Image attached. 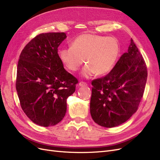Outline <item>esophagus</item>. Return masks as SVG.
I'll use <instances>...</instances> for the list:
<instances>
[{
    "label": "esophagus",
    "instance_id": "34e87169",
    "mask_svg": "<svg viewBox=\"0 0 160 160\" xmlns=\"http://www.w3.org/2000/svg\"><path fill=\"white\" fill-rule=\"evenodd\" d=\"M87 85H88V84L85 83V82H80V83H79V87H84V86H87Z\"/></svg>",
    "mask_w": 160,
    "mask_h": 160
}]
</instances>
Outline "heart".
<instances>
[{
  "mask_svg": "<svg viewBox=\"0 0 160 160\" xmlns=\"http://www.w3.org/2000/svg\"><path fill=\"white\" fill-rule=\"evenodd\" d=\"M119 47L118 41L111 37L95 34H83L71 42V47L59 51L62 64L71 71H76L85 62L81 74L85 78L97 74L103 75L112 69L118 59Z\"/></svg>",
  "mask_w": 160,
  "mask_h": 160,
  "instance_id": "obj_1",
  "label": "heart"
}]
</instances>
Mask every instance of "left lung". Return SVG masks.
<instances>
[{"label":"left lung","instance_id":"1","mask_svg":"<svg viewBox=\"0 0 160 160\" xmlns=\"http://www.w3.org/2000/svg\"><path fill=\"white\" fill-rule=\"evenodd\" d=\"M148 77L146 62L133 39L110 72L92 81L90 112L105 128L123 123L136 112Z\"/></svg>","mask_w":160,"mask_h":160}]
</instances>
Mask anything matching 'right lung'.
I'll use <instances>...</instances> for the list:
<instances>
[{"label": "right lung", "mask_w": 160, "mask_h": 160, "mask_svg": "<svg viewBox=\"0 0 160 160\" xmlns=\"http://www.w3.org/2000/svg\"><path fill=\"white\" fill-rule=\"evenodd\" d=\"M65 32L38 35L22 49L17 66L16 89L24 112L33 123H59L67 111V99L78 83L63 67L58 47Z\"/></svg>", "instance_id": "add662e5"}]
</instances>
